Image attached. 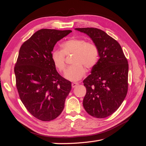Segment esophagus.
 <instances>
[{"mask_svg": "<svg viewBox=\"0 0 146 146\" xmlns=\"http://www.w3.org/2000/svg\"><path fill=\"white\" fill-rule=\"evenodd\" d=\"M79 85L78 83H76V82H74V83H71V86H72L73 88H75L77 86H78Z\"/></svg>", "mask_w": 146, "mask_h": 146, "instance_id": "esophagus-1", "label": "esophagus"}]
</instances>
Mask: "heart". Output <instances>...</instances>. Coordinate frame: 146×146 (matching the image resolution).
<instances>
[{"mask_svg":"<svg viewBox=\"0 0 146 146\" xmlns=\"http://www.w3.org/2000/svg\"><path fill=\"white\" fill-rule=\"evenodd\" d=\"M62 50L54 49L51 52V60L60 71L66 68L65 55L75 53L72 64L64 73V77L70 81H78L84 76L85 67L90 69L95 66L98 60V50L94 44L86 42L80 38H71L61 44Z\"/></svg>","mask_w":146,"mask_h":146,"instance_id":"b5f03b06","label":"heart"}]
</instances>
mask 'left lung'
I'll use <instances>...</instances> for the list:
<instances>
[{"instance_id":"left-lung-1","label":"left lung","mask_w":146,"mask_h":146,"mask_svg":"<svg viewBox=\"0 0 146 146\" xmlns=\"http://www.w3.org/2000/svg\"><path fill=\"white\" fill-rule=\"evenodd\" d=\"M75 29L91 38L100 58L90 75L83 80L86 89L83 107L92 117H108L119 108L127 95L128 61L119 43L104 31L93 27Z\"/></svg>"}]
</instances>
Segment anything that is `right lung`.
I'll use <instances>...</instances> for the list:
<instances>
[{
	"label": "right lung",
	"mask_w": 146,
	"mask_h": 146,
	"mask_svg": "<svg viewBox=\"0 0 146 146\" xmlns=\"http://www.w3.org/2000/svg\"><path fill=\"white\" fill-rule=\"evenodd\" d=\"M71 30L42 29L24 42L19 49L14 73L21 100L36 119L50 121L63 111L71 83L56 70L51 52L56 42Z\"/></svg>",
	"instance_id": "add662e5"
}]
</instances>
